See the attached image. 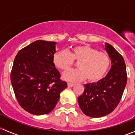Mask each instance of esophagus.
Listing matches in <instances>:
<instances>
[{
	"instance_id": "esophagus-1",
	"label": "esophagus",
	"mask_w": 135,
	"mask_h": 135,
	"mask_svg": "<svg viewBox=\"0 0 135 135\" xmlns=\"http://www.w3.org/2000/svg\"><path fill=\"white\" fill-rule=\"evenodd\" d=\"M67 85H68V87H69V88H71V87L74 86V84H70V83H68Z\"/></svg>"
}]
</instances>
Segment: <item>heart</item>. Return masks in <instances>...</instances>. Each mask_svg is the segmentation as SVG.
Returning a JSON list of instances; mask_svg holds the SVG:
<instances>
[{
  "label": "heart",
  "instance_id": "obj_1",
  "mask_svg": "<svg viewBox=\"0 0 135 135\" xmlns=\"http://www.w3.org/2000/svg\"><path fill=\"white\" fill-rule=\"evenodd\" d=\"M53 61L57 68L63 71L69 70L78 62L77 70L66 72L62 75L64 80L70 82L81 81L87 79L89 82L101 80L109 69L111 60L109 55L89 45L73 47L70 51L60 50L55 53Z\"/></svg>",
  "mask_w": 135,
  "mask_h": 135
}]
</instances>
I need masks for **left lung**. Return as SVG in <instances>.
Here are the masks:
<instances>
[{
	"mask_svg": "<svg viewBox=\"0 0 135 135\" xmlns=\"http://www.w3.org/2000/svg\"><path fill=\"white\" fill-rule=\"evenodd\" d=\"M105 46L112 64L110 71L97 83L85 84L84 93L78 99L81 111L91 118H100L114 110L122 99L127 80L123 57L109 44L106 43Z\"/></svg>",
	"mask_w": 135,
	"mask_h": 135,
	"instance_id": "8db88e82",
	"label": "left lung"
}]
</instances>
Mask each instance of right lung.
Instances as JSON below:
<instances>
[{
  "label": "right lung",
  "instance_id": "obj_1",
  "mask_svg": "<svg viewBox=\"0 0 135 135\" xmlns=\"http://www.w3.org/2000/svg\"><path fill=\"white\" fill-rule=\"evenodd\" d=\"M55 42L36 40L21 49L15 57L11 83L20 105L34 115L50 113L67 87L53 61Z\"/></svg>",
  "mask_w": 135,
  "mask_h": 135
}]
</instances>
